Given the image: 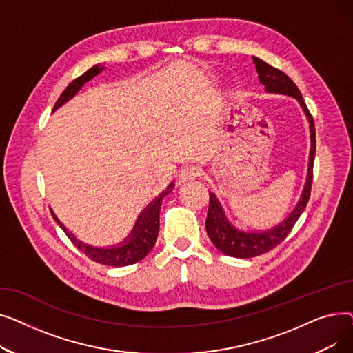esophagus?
I'll return each mask as SVG.
<instances>
[{
  "label": "esophagus",
  "mask_w": 353,
  "mask_h": 353,
  "mask_svg": "<svg viewBox=\"0 0 353 353\" xmlns=\"http://www.w3.org/2000/svg\"><path fill=\"white\" fill-rule=\"evenodd\" d=\"M201 176V169L197 165H189L186 167V169L181 170V180L183 181H190V180H194L197 177Z\"/></svg>",
  "instance_id": "34e87169"
}]
</instances>
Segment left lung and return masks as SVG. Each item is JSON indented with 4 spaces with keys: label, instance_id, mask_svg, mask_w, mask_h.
Listing matches in <instances>:
<instances>
[{
    "label": "left lung",
    "instance_id": "left-lung-1",
    "mask_svg": "<svg viewBox=\"0 0 353 353\" xmlns=\"http://www.w3.org/2000/svg\"><path fill=\"white\" fill-rule=\"evenodd\" d=\"M253 63L256 65L259 81L265 85L268 92L272 94H285L293 97L302 107L303 113L309 121L310 128V153H309V164H307V177L302 196L298 201V205L293 209V212L273 229L263 230V232H243L236 229L230 221L228 220L223 208H221L220 201L217 200L214 193L210 194L209 203V212L206 219V230L213 242V245L228 256L239 257V259H249L259 254H263L273 248H276L281 242H283L285 237L290 233L294 223L298 221L310 197L312 189V177H313V161H314V152H316V136H314V123L303 101L299 88L286 76L281 70H277L263 60L253 57Z\"/></svg>",
    "mask_w": 353,
    "mask_h": 353
}]
</instances>
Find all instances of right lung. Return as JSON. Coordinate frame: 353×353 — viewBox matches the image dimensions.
<instances>
[{
    "label": "right lung",
    "instance_id": "obj_1",
    "mask_svg": "<svg viewBox=\"0 0 353 353\" xmlns=\"http://www.w3.org/2000/svg\"><path fill=\"white\" fill-rule=\"evenodd\" d=\"M103 70H104V67L97 64L94 67H91L88 71H85L83 76L77 77L76 80H72L67 85V88L61 92L59 100L55 101L52 111L57 110L64 103H67L70 99L76 96L85 83H88L96 76H99ZM173 188H174V183H172L170 186L167 188L159 197H156L150 203V205H148L141 212V214L136 220V225H134L132 233H130L120 245L111 246V248H92L90 245L80 242V240H77L72 236V233H70L64 228V225L57 219V216H55L52 212H51V214H52L54 220L60 225V228L64 230V233L68 236L71 242L76 245L81 252H84L85 256L90 257L91 261L105 265V266H113V268L128 266V265H134V263L140 262L141 259H144L148 254V252L153 249L156 240H157V236H159V226H160L159 219H160L161 200L164 199V196H167L172 192Z\"/></svg>",
    "mask_w": 353,
    "mask_h": 353
}]
</instances>
